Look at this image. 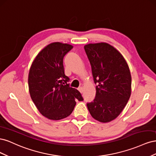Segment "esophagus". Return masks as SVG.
<instances>
[{"mask_svg": "<svg viewBox=\"0 0 156 156\" xmlns=\"http://www.w3.org/2000/svg\"><path fill=\"white\" fill-rule=\"evenodd\" d=\"M78 90H79V91L80 92H81V93H82L83 91V87H79V88H78Z\"/></svg>", "mask_w": 156, "mask_h": 156, "instance_id": "esophagus-1", "label": "esophagus"}]
</instances>
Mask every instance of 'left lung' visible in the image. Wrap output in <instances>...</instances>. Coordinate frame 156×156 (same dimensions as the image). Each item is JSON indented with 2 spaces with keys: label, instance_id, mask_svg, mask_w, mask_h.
Wrapping results in <instances>:
<instances>
[{
  "label": "left lung",
  "instance_id": "8db88e82",
  "mask_svg": "<svg viewBox=\"0 0 156 156\" xmlns=\"http://www.w3.org/2000/svg\"><path fill=\"white\" fill-rule=\"evenodd\" d=\"M92 67L96 94L87 103L94 119L107 123L119 116L131 96V76L124 56L105 42L84 47Z\"/></svg>",
  "mask_w": 156,
  "mask_h": 156
}]
</instances>
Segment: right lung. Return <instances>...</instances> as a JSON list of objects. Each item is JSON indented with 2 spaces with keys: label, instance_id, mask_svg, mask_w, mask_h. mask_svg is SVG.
<instances>
[{
  "label": "right lung",
  "instance_id": "right-lung-1",
  "mask_svg": "<svg viewBox=\"0 0 156 156\" xmlns=\"http://www.w3.org/2000/svg\"><path fill=\"white\" fill-rule=\"evenodd\" d=\"M73 48L60 42L51 43L36 56L29 70V90L37 110L47 119L58 120L73 111L76 100L83 99L77 89L69 87L64 73V56Z\"/></svg>",
  "mask_w": 156,
  "mask_h": 156
}]
</instances>
